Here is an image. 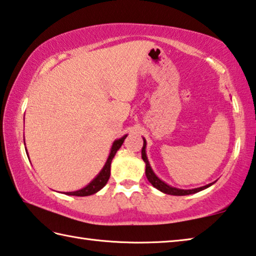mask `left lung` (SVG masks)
I'll use <instances>...</instances> for the list:
<instances>
[{
    "label": "left lung",
    "instance_id": "left-lung-1",
    "mask_svg": "<svg viewBox=\"0 0 256 256\" xmlns=\"http://www.w3.org/2000/svg\"><path fill=\"white\" fill-rule=\"evenodd\" d=\"M145 148H146V140H144V145H142V160H144V162L146 163V176H147V178H148V181L152 183V186H155L156 189H158L160 191L164 192V194H172V196H188V194H196V192H199L212 184V183H210V184H208V186L198 188V189H192V190H181V189H176V188L168 186L166 183H164L162 180H160V178L154 174L153 170L150 168L148 160H147V158H146Z\"/></svg>",
    "mask_w": 256,
    "mask_h": 256
}]
</instances>
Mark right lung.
<instances>
[{"label": "right lung", "instance_id": "obj_1", "mask_svg": "<svg viewBox=\"0 0 256 256\" xmlns=\"http://www.w3.org/2000/svg\"><path fill=\"white\" fill-rule=\"evenodd\" d=\"M126 137H127V135L124 136L122 138H120V140H116L114 142L111 152H110V155H109V158H108V160H106V163L104 165V168H102V171L98 173V176L96 178H94V180L91 183H90L88 186H86L85 188H83V189H80L78 191L66 192V194L76 196H91L93 194H96V192H98V190H101L102 188L106 184V182L110 178L111 160H112V158H114L116 150H118L121 147V145H122V142L126 140Z\"/></svg>", "mask_w": 256, "mask_h": 256}]
</instances>
